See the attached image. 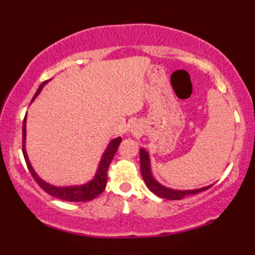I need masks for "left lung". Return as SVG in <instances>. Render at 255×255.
<instances>
[{
  "mask_svg": "<svg viewBox=\"0 0 255 255\" xmlns=\"http://www.w3.org/2000/svg\"><path fill=\"white\" fill-rule=\"evenodd\" d=\"M140 169H141V175L144 178L146 186L148 187L151 192H153L154 194L163 199H169V200H180L187 195H194L198 193L206 191L210 187H204L200 189H194V191H174V189H169L166 187L162 186L160 183H158L154 180L153 176L151 174L150 169V159H148V154L145 150H140Z\"/></svg>",
  "mask_w": 255,
  "mask_h": 255,
  "instance_id": "left-lung-1",
  "label": "left lung"
}]
</instances>
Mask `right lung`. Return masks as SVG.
<instances>
[{"label":"right lung","instance_id":"add662e5","mask_svg":"<svg viewBox=\"0 0 255 255\" xmlns=\"http://www.w3.org/2000/svg\"><path fill=\"white\" fill-rule=\"evenodd\" d=\"M46 83H48V80L40 84L39 89L37 90L36 95H34V97L32 98V101H34V98L39 95V92L42 91L43 86ZM25 136H26V116L24 119V124H22V153H24L26 164H27V168L31 172L32 177H33L34 181L39 184L40 188H42L43 191H45L48 194H50L51 197L61 199V200H64V201H74V203H79V201H90L92 200V199H95L96 197H98V195L104 191L105 186H107L109 165L111 160H113L114 156H115L116 151H118L120 142H121L122 140L121 137H116V139L111 140L109 146H108L107 151H105V153L103 154V158H102L97 174H96V176L92 181H90V182L86 184H83V186L63 187V188H60V187H55V186H51V184L44 182L43 180H40V178L37 176V174L34 172L33 169H32L30 162H28L27 154H26Z\"/></svg>","mask_w":255,"mask_h":255}]
</instances>
